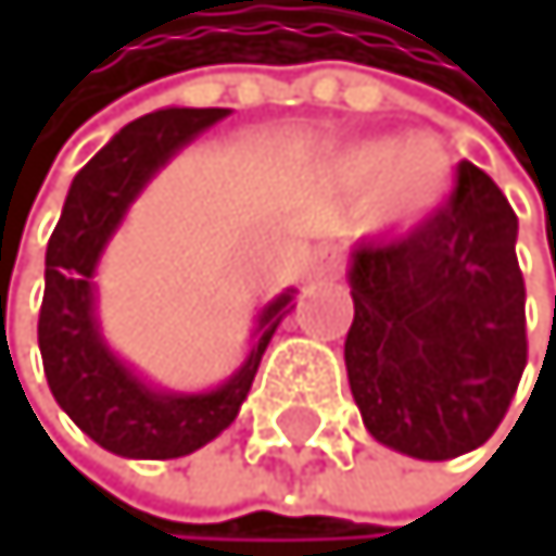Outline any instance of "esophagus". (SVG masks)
<instances>
[{
  "instance_id": "esophagus-1",
  "label": "esophagus",
  "mask_w": 556,
  "mask_h": 556,
  "mask_svg": "<svg viewBox=\"0 0 556 556\" xmlns=\"http://www.w3.org/2000/svg\"><path fill=\"white\" fill-rule=\"evenodd\" d=\"M338 261L333 257H327V254H316L313 261H309V267H306V278L309 281H327V278H338Z\"/></svg>"
}]
</instances>
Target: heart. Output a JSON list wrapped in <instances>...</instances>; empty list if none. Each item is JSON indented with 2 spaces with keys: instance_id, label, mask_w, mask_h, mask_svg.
Segmentation results:
<instances>
[{
  "instance_id": "1",
  "label": "heart",
  "mask_w": 556,
  "mask_h": 556,
  "mask_svg": "<svg viewBox=\"0 0 556 556\" xmlns=\"http://www.w3.org/2000/svg\"><path fill=\"white\" fill-rule=\"evenodd\" d=\"M324 184L333 194L358 198L365 229L407 236L425 229L448 205L456 191V156L431 128H410L396 138H358L330 152Z\"/></svg>"
}]
</instances>
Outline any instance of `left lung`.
<instances>
[{
	"mask_svg": "<svg viewBox=\"0 0 556 556\" xmlns=\"http://www.w3.org/2000/svg\"><path fill=\"white\" fill-rule=\"evenodd\" d=\"M516 236L497 184L459 163L453 198L425 229L351 250L348 382L369 435L393 453L453 459L502 425L526 369Z\"/></svg>",
	"mask_w": 556,
	"mask_h": 556,
	"instance_id": "left-lung-1",
	"label": "left lung"
}]
</instances>
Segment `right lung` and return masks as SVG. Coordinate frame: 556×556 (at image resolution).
<instances>
[{
  "label": "right lung",
  "mask_w": 556,
  "mask_h": 556,
  "mask_svg": "<svg viewBox=\"0 0 556 556\" xmlns=\"http://www.w3.org/2000/svg\"><path fill=\"white\" fill-rule=\"evenodd\" d=\"M229 108H166L121 128L76 180L48 240L37 344L59 407L89 439L125 459H177L236 421L275 330L292 313L285 289L257 313L250 351L212 390H169L128 365L103 338L97 267L152 177Z\"/></svg>",
  "instance_id": "right-lung-1"
}]
</instances>
